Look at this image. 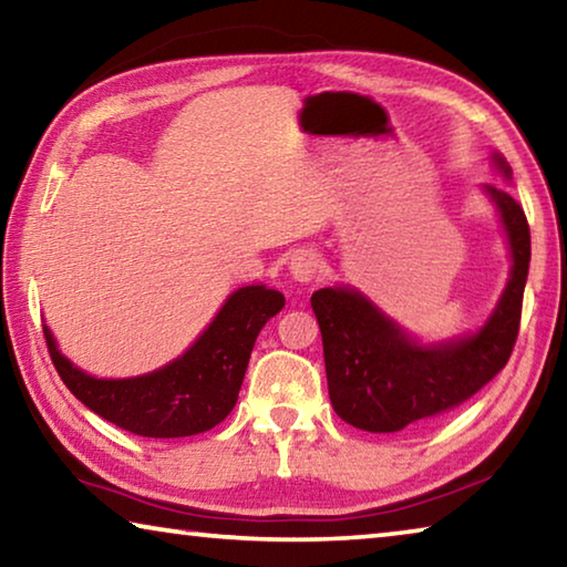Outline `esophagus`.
I'll return each mask as SVG.
<instances>
[{
  "label": "esophagus",
  "mask_w": 567,
  "mask_h": 567,
  "mask_svg": "<svg viewBox=\"0 0 567 567\" xmlns=\"http://www.w3.org/2000/svg\"><path fill=\"white\" fill-rule=\"evenodd\" d=\"M322 255L318 249H310V247H302L292 252L290 257V275L295 277L297 282H310L315 280L322 272Z\"/></svg>",
  "instance_id": "1"
}]
</instances>
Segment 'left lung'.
Instances as JSON below:
<instances>
[{"label":"left lung","mask_w":567,"mask_h":567,"mask_svg":"<svg viewBox=\"0 0 567 567\" xmlns=\"http://www.w3.org/2000/svg\"><path fill=\"white\" fill-rule=\"evenodd\" d=\"M495 165L511 177L507 162ZM511 243V280L495 312L475 334L440 344H420L350 287H322L312 312L322 332L330 402L352 427L398 433L445 415L501 372L520 330L523 292L530 267V227L523 207L505 189L485 185Z\"/></svg>","instance_id":"8db88e82"}]
</instances>
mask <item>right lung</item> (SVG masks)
<instances>
[{
  "label": "right lung",
  "mask_w": 567,
  "mask_h": 567,
  "mask_svg": "<svg viewBox=\"0 0 567 567\" xmlns=\"http://www.w3.org/2000/svg\"><path fill=\"white\" fill-rule=\"evenodd\" d=\"M282 307V292L239 287L182 358L124 380L87 375L60 352L50 328L44 338L64 385L100 417L142 437H187L213 430L233 412L257 334Z\"/></svg>",
  "instance_id": "add662e5"
}]
</instances>
